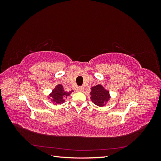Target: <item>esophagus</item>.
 I'll list each match as a JSON object with an SVG mask.
<instances>
[{"instance_id": "34e87169", "label": "esophagus", "mask_w": 161, "mask_h": 161, "mask_svg": "<svg viewBox=\"0 0 161 161\" xmlns=\"http://www.w3.org/2000/svg\"><path fill=\"white\" fill-rule=\"evenodd\" d=\"M76 91L81 92V91H84V88H83V87L79 86V87H77V88L76 89Z\"/></svg>"}]
</instances>
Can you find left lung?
<instances>
[{
	"instance_id": "left-lung-1",
	"label": "left lung",
	"mask_w": 161,
	"mask_h": 161,
	"mask_svg": "<svg viewBox=\"0 0 161 161\" xmlns=\"http://www.w3.org/2000/svg\"><path fill=\"white\" fill-rule=\"evenodd\" d=\"M91 90V99L96 105L103 107L109 101L110 99L109 91L106 90L102 85H97L92 86Z\"/></svg>"
}]
</instances>
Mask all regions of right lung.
<instances>
[{
    "mask_svg": "<svg viewBox=\"0 0 161 161\" xmlns=\"http://www.w3.org/2000/svg\"><path fill=\"white\" fill-rule=\"evenodd\" d=\"M72 91H73L69 92L65 91L64 88H63V86L59 84L53 89L48 98L50 99L53 103H54L55 104H62L64 103L66 98H67V97L71 94Z\"/></svg>",
    "mask_w": 161,
    "mask_h": 161,
    "instance_id": "add662e5",
    "label": "right lung"
}]
</instances>
